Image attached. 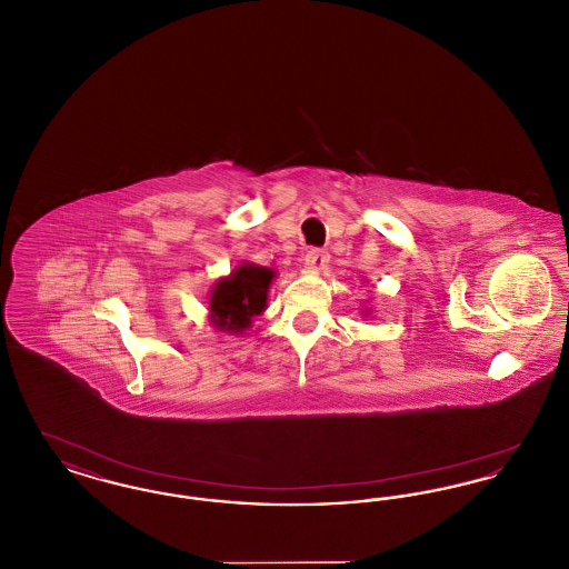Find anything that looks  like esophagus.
Segmentation results:
<instances>
[{"instance_id":"esophagus-1","label":"esophagus","mask_w":569,"mask_h":569,"mask_svg":"<svg viewBox=\"0 0 569 569\" xmlns=\"http://www.w3.org/2000/svg\"><path fill=\"white\" fill-rule=\"evenodd\" d=\"M328 251L326 249H320V247H311V249H307V253H305V264H307V269H313V271H320V269H325L326 264H328Z\"/></svg>"}]
</instances>
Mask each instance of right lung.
Masks as SVG:
<instances>
[{"instance_id":"add662e5","label":"right lung","mask_w":569,"mask_h":569,"mask_svg":"<svg viewBox=\"0 0 569 569\" xmlns=\"http://www.w3.org/2000/svg\"><path fill=\"white\" fill-rule=\"evenodd\" d=\"M274 272L256 264H243L228 279H221L211 295V318L219 330L243 332L253 316L267 305V292Z\"/></svg>"}]
</instances>
